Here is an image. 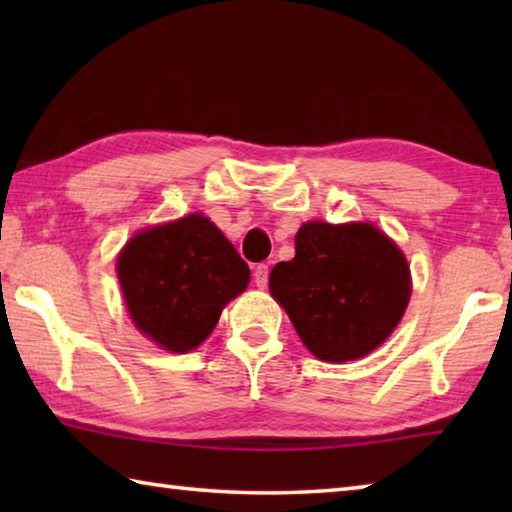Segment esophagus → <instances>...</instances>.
<instances>
[{
    "mask_svg": "<svg viewBox=\"0 0 512 512\" xmlns=\"http://www.w3.org/2000/svg\"><path fill=\"white\" fill-rule=\"evenodd\" d=\"M253 277H255V284L259 289H264L268 284V266L266 264H257L255 271H253Z\"/></svg>",
    "mask_w": 512,
    "mask_h": 512,
    "instance_id": "obj_1",
    "label": "esophagus"
}]
</instances>
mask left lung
Segmentation results:
<instances>
[{"instance_id": "1", "label": "left lung", "mask_w": 512, "mask_h": 512, "mask_svg": "<svg viewBox=\"0 0 512 512\" xmlns=\"http://www.w3.org/2000/svg\"><path fill=\"white\" fill-rule=\"evenodd\" d=\"M268 289L314 357L345 363L391 336L409 305L411 271L372 223L309 221L296 235V257L273 266Z\"/></svg>"}]
</instances>
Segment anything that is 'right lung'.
Listing matches in <instances>:
<instances>
[{"label": "right lung", "instance_id": "add662e5", "mask_svg": "<svg viewBox=\"0 0 512 512\" xmlns=\"http://www.w3.org/2000/svg\"><path fill=\"white\" fill-rule=\"evenodd\" d=\"M117 277L135 327L169 352H189L250 282L235 246L203 214L153 225L128 241Z\"/></svg>", "mask_w": 512, "mask_h": 512}]
</instances>
